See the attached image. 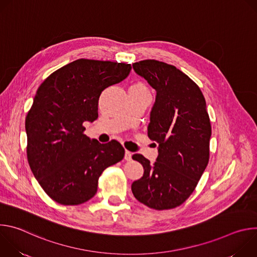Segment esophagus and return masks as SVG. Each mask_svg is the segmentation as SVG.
<instances>
[{
  "label": "esophagus",
  "instance_id": "obj_1",
  "mask_svg": "<svg viewBox=\"0 0 257 257\" xmlns=\"http://www.w3.org/2000/svg\"><path fill=\"white\" fill-rule=\"evenodd\" d=\"M131 157H132V153L126 150V151H125V160H126V161H130V160H131Z\"/></svg>",
  "mask_w": 257,
  "mask_h": 257
}]
</instances>
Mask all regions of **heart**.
Segmentation results:
<instances>
[{
  "mask_svg": "<svg viewBox=\"0 0 257 257\" xmlns=\"http://www.w3.org/2000/svg\"><path fill=\"white\" fill-rule=\"evenodd\" d=\"M133 86H135V87H138V88H142V89H146V87H145V85L143 84V83H141V82H138V83H136V84H134Z\"/></svg>",
  "mask_w": 257,
  "mask_h": 257,
  "instance_id": "heart-1",
  "label": "heart"
}]
</instances>
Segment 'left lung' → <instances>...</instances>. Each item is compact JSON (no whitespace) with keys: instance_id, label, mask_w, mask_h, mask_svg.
<instances>
[{"instance_id":"8db88e82","label":"left lung","mask_w":257,"mask_h":257,"mask_svg":"<svg viewBox=\"0 0 257 257\" xmlns=\"http://www.w3.org/2000/svg\"><path fill=\"white\" fill-rule=\"evenodd\" d=\"M133 69L157 91L148 134L159 143V157L153 165L142 155L132 156L144 173L131 189L151 208H175L192 194L209 161L206 102L199 86L173 65L143 60Z\"/></svg>"}]
</instances>
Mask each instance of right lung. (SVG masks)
<instances>
[{
    "instance_id": "obj_1",
    "label": "right lung",
    "mask_w": 257,
    "mask_h": 257,
    "mask_svg": "<svg viewBox=\"0 0 257 257\" xmlns=\"http://www.w3.org/2000/svg\"><path fill=\"white\" fill-rule=\"evenodd\" d=\"M131 68L127 63L78 59L53 72L38 88L25 119L27 160L56 202L88 201L101 173L123 160L120 142L90 140L83 123L97 119L100 93L124 80Z\"/></svg>"
}]
</instances>
